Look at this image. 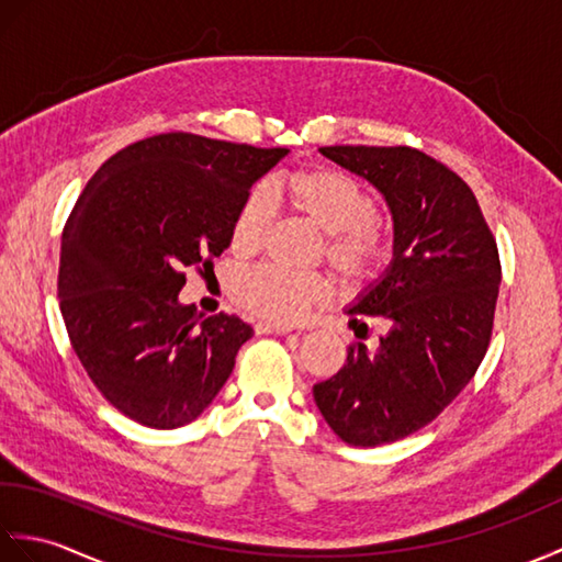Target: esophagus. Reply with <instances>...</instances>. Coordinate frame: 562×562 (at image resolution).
<instances>
[{
    "label": "esophagus",
    "instance_id": "1",
    "mask_svg": "<svg viewBox=\"0 0 562 562\" xmlns=\"http://www.w3.org/2000/svg\"><path fill=\"white\" fill-rule=\"evenodd\" d=\"M258 333H274V336H284V333H292V326L288 324H258Z\"/></svg>",
    "mask_w": 562,
    "mask_h": 562
}]
</instances>
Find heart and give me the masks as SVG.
Listing matches in <instances>:
<instances>
[{
    "label": "heart",
    "instance_id": "1",
    "mask_svg": "<svg viewBox=\"0 0 562 562\" xmlns=\"http://www.w3.org/2000/svg\"><path fill=\"white\" fill-rule=\"evenodd\" d=\"M278 195L328 234L326 256L348 280L374 274L386 241L374 222L376 200L357 178L338 169H302L274 181ZM268 222V200L250 193L232 222V250L248 256L258 248ZM236 302L270 324H294L308 308L328 300L330 282L316 272H288L260 266L236 280Z\"/></svg>",
    "mask_w": 562,
    "mask_h": 562
}]
</instances>
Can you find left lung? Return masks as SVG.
Segmentation results:
<instances>
[{"mask_svg": "<svg viewBox=\"0 0 562 562\" xmlns=\"http://www.w3.org/2000/svg\"><path fill=\"white\" fill-rule=\"evenodd\" d=\"M372 183L393 220V258L345 308L350 326L381 318L374 352L352 345L336 376L314 384L328 427L379 447L432 423L469 384L491 342L499 258L479 200L445 164L411 147H321Z\"/></svg>", "mask_w": 562, "mask_h": 562, "instance_id": "8db88e82", "label": "left lung"}]
</instances>
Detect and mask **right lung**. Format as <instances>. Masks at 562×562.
Returning a JSON list of instances; mask_svg holds the SVG:
<instances>
[{
    "mask_svg": "<svg viewBox=\"0 0 562 562\" xmlns=\"http://www.w3.org/2000/svg\"><path fill=\"white\" fill-rule=\"evenodd\" d=\"M290 149L190 133L154 135L105 161L63 232L57 296L71 348L117 411L145 427L193 423L254 336L198 314L186 268L229 248L236 210Z\"/></svg>",
    "mask_w": 562,
    "mask_h": 562,
    "instance_id": "add662e5",
    "label": "right lung"
}]
</instances>
